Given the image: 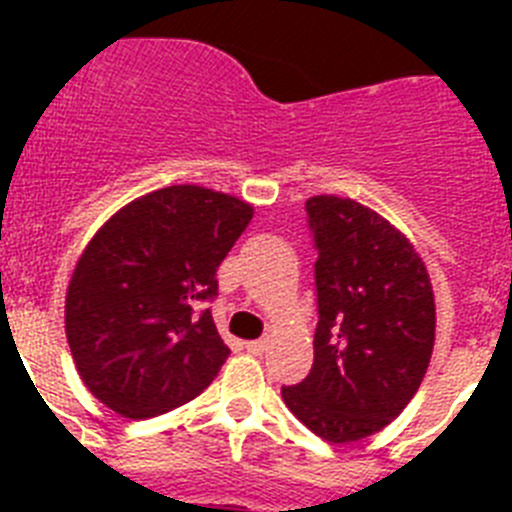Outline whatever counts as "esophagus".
Here are the masks:
<instances>
[{"label":"esophagus","mask_w":512,"mask_h":512,"mask_svg":"<svg viewBox=\"0 0 512 512\" xmlns=\"http://www.w3.org/2000/svg\"><path fill=\"white\" fill-rule=\"evenodd\" d=\"M246 348L251 351V354L259 356V354H264L266 348H269V341H266V338H259V341H248Z\"/></svg>","instance_id":"1"}]
</instances>
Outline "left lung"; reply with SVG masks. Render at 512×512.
Segmentation results:
<instances>
[{
    "mask_svg": "<svg viewBox=\"0 0 512 512\" xmlns=\"http://www.w3.org/2000/svg\"><path fill=\"white\" fill-rule=\"evenodd\" d=\"M318 248L315 359L287 408L315 436L348 443L390 425L433 354L436 305L423 259L382 215L336 194L305 202Z\"/></svg>",
    "mask_w": 512,
    "mask_h": 512,
    "instance_id": "8db88e82",
    "label": "left lung"
}]
</instances>
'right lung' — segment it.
<instances>
[{"label": "right lung", "mask_w": 512, "mask_h": 512, "mask_svg": "<svg viewBox=\"0 0 512 512\" xmlns=\"http://www.w3.org/2000/svg\"><path fill=\"white\" fill-rule=\"evenodd\" d=\"M253 207L194 184L156 189L107 220L66 292V338L87 390L122 418L194 400L230 356L210 310L217 266Z\"/></svg>", "instance_id": "add662e5"}]
</instances>
